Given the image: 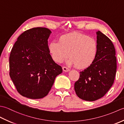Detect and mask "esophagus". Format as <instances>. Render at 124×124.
Listing matches in <instances>:
<instances>
[{
  "label": "esophagus",
  "instance_id": "34e87169",
  "mask_svg": "<svg viewBox=\"0 0 124 124\" xmlns=\"http://www.w3.org/2000/svg\"><path fill=\"white\" fill-rule=\"evenodd\" d=\"M62 69H63V70L64 71H65V72H68V71H69L70 70V69H69V68H67V67H63L62 68Z\"/></svg>",
  "mask_w": 124,
  "mask_h": 124
}]
</instances>
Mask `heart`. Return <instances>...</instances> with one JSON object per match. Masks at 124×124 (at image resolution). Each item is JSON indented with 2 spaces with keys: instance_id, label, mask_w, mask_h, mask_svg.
Returning <instances> with one entry per match:
<instances>
[{
  "instance_id": "b5f03b06",
  "label": "heart",
  "mask_w": 124,
  "mask_h": 124,
  "mask_svg": "<svg viewBox=\"0 0 124 124\" xmlns=\"http://www.w3.org/2000/svg\"><path fill=\"white\" fill-rule=\"evenodd\" d=\"M48 48L55 62L59 63L63 62L69 54L68 64H75L79 69H85L91 66L95 60L98 53V43L94 37L72 32L60 36L58 42H51Z\"/></svg>"
}]
</instances>
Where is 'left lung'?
Segmentation results:
<instances>
[{
  "label": "left lung",
  "instance_id": "obj_1",
  "mask_svg": "<svg viewBox=\"0 0 124 124\" xmlns=\"http://www.w3.org/2000/svg\"><path fill=\"white\" fill-rule=\"evenodd\" d=\"M98 53L91 66L80 72L75 91L81 99L94 101L101 98L112 86L117 70L116 51L111 40L101 31L96 32Z\"/></svg>",
  "mask_w": 124,
  "mask_h": 124
}]
</instances>
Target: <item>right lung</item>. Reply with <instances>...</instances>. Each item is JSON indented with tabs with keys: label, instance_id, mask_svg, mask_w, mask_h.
I'll return each instance as SVG.
<instances>
[{
	"label": "right lung",
	"instance_id": "1",
	"mask_svg": "<svg viewBox=\"0 0 124 124\" xmlns=\"http://www.w3.org/2000/svg\"><path fill=\"white\" fill-rule=\"evenodd\" d=\"M51 31L33 28L17 38L9 56V76L17 92L31 99L48 94L55 79L62 72L49 54L48 39Z\"/></svg>",
	"mask_w": 124,
	"mask_h": 124
}]
</instances>
